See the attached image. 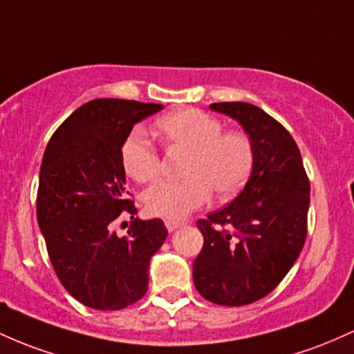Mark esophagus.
I'll return each mask as SVG.
<instances>
[{
  "mask_svg": "<svg viewBox=\"0 0 354 354\" xmlns=\"http://www.w3.org/2000/svg\"><path fill=\"white\" fill-rule=\"evenodd\" d=\"M180 225H182V222H178V221H172V219L165 221V227H167V230H169V232H174V230L180 227Z\"/></svg>",
  "mask_w": 354,
  "mask_h": 354,
  "instance_id": "34e87169",
  "label": "esophagus"
}]
</instances>
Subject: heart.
I'll return each mask as SVG.
<instances>
[{"label":"heart","instance_id":"b5f03b06","mask_svg":"<svg viewBox=\"0 0 354 354\" xmlns=\"http://www.w3.org/2000/svg\"><path fill=\"white\" fill-rule=\"evenodd\" d=\"M167 145L187 152L182 182H157L144 194L150 214L167 219H184L212 197L236 196L252 172L254 145L242 132H222L224 125L198 109H180L157 122ZM122 165L127 176L149 184L160 176L162 162L157 149L140 130H133L122 145Z\"/></svg>","mask_w":354,"mask_h":354}]
</instances>
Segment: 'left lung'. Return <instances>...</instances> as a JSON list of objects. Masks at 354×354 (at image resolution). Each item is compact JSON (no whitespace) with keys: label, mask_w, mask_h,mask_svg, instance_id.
<instances>
[{"label":"left lung","mask_w":354,"mask_h":354,"mask_svg":"<svg viewBox=\"0 0 354 354\" xmlns=\"http://www.w3.org/2000/svg\"><path fill=\"white\" fill-rule=\"evenodd\" d=\"M249 135L256 160L230 204L197 222L204 236L194 284L214 304L244 306L268 296L296 263L308 234L309 178L295 138L245 102L212 103Z\"/></svg>","instance_id":"8db88e82"}]
</instances>
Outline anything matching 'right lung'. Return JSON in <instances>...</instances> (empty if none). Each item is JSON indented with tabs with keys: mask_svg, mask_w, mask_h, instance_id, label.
<instances>
[{
	"mask_svg": "<svg viewBox=\"0 0 354 354\" xmlns=\"http://www.w3.org/2000/svg\"><path fill=\"white\" fill-rule=\"evenodd\" d=\"M164 106L91 100L58 127L39 169L37 217L59 283L82 304L117 311L147 292L150 259L167 237L160 219H134L118 238L111 222L137 214L125 190L122 145L137 122Z\"/></svg>",
	"mask_w": 354,
	"mask_h": 354,
	"instance_id": "right-lung-1",
	"label": "right lung"
}]
</instances>
